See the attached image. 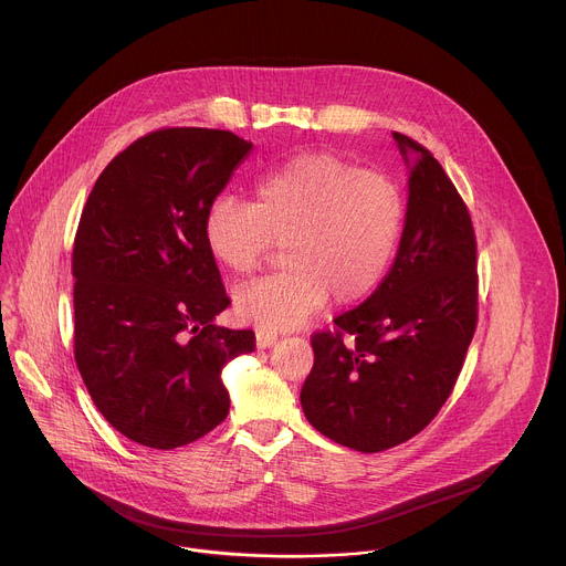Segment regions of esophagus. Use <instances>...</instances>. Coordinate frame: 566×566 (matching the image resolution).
Masks as SVG:
<instances>
[{
    "instance_id": "34e87169",
    "label": "esophagus",
    "mask_w": 566,
    "mask_h": 566,
    "mask_svg": "<svg viewBox=\"0 0 566 566\" xmlns=\"http://www.w3.org/2000/svg\"><path fill=\"white\" fill-rule=\"evenodd\" d=\"M275 343H277V334H275V332H266V329H260V332H258V347H260V349L273 347Z\"/></svg>"
}]
</instances>
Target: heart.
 <instances>
[{
    "mask_svg": "<svg viewBox=\"0 0 566 566\" xmlns=\"http://www.w3.org/2000/svg\"><path fill=\"white\" fill-rule=\"evenodd\" d=\"M402 230V199L382 175L327 154H297L266 170L253 203L217 199L203 219L208 253L232 275L262 266L282 241L284 269L234 293L241 319L295 329L332 297L365 300L385 277Z\"/></svg>",
    "mask_w": 566,
    "mask_h": 566,
    "instance_id": "obj_1",
    "label": "heart"
}]
</instances>
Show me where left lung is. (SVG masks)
<instances>
[{"mask_svg": "<svg viewBox=\"0 0 566 566\" xmlns=\"http://www.w3.org/2000/svg\"><path fill=\"white\" fill-rule=\"evenodd\" d=\"M408 166V210L391 269L336 334H315L300 391L332 441L380 452L419 434L448 400L476 327V244L439 160L394 132Z\"/></svg>", "mask_w": 566, "mask_h": 566, "instance_id": "left-lung-1", "label": "left lung"}]
</instances>
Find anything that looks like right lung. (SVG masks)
<instances>
[{"mask_svg": "<svg viewBox=\"0 0 566 566\" xmlns=\"http://www.w3.org/2000/svg\"><path fill=\"white\" fill-rule=\"evenodd\" d=\"M253 149L223 129L170 127L123 149L98 177L73 241L75 363L101 415L127 439L172 450L230 408L226 363L255 349L226 329L203 239L208 208Z\"/></svg>", "mask_w": 566, "mask_h": 566, "instance_id": "obj_1", "label": "right lung"}]
</instances>
